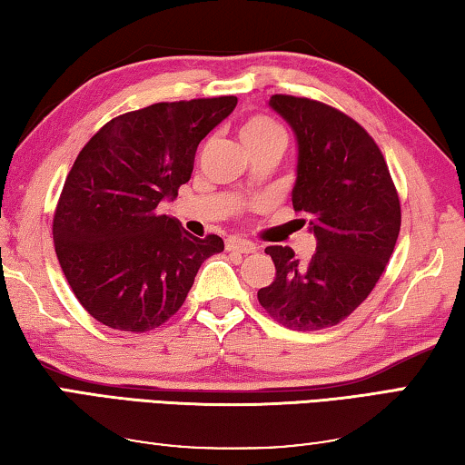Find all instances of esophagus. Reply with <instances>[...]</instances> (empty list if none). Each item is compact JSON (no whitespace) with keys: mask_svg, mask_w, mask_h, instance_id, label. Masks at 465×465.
<instances>
[{"mask_svg":"<svg viewBox=\"0 0 465 465\" xmlns=\"http://www.w3.org/2000/svg\"><path fill=\"white\" fill-rule=\"evenodd\" d=\"M255 249H257L255 242H251L247 239H241V237L226 239V251H237V253H253Z\"/></svg>","mask_w":465,"mask_h":465,"instance_id":"1","label":"esophagus"}]
</instances>
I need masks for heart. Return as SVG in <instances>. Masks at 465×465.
Segmentation results:
<instances>
[{"mask_svg":"<svg viewBox=\"0 0 465 465\" xmlns=\"http://www.w3.org/2000/svg\"><path fill=\"white\" fill-rule=\"evenodd\" d=\"M239 138L245 150L270 146V143H280V146L286 143L284 127L280 125L276 119H272L268 115H253L242 121V125L239 129Z\"/></svg>","mask_w":465,"mask_h":465,"instance_id":"1","label":"heart"}]
</instances>
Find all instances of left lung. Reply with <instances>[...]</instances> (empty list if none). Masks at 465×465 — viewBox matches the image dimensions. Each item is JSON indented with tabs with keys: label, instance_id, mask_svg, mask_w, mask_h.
I'll return each mask as SVG.
<instances>
[{
	"label": "left lung",
	"instance_id": "1",
	"mask_svg": "<svg viewBox=\"0 0 465 465\" xmlns=\"http://www.w3.org/2000/svg\"><path fill=\"white\" fill-rule=\"evenodd\" d=\"M270 104L294 129L292 205L309 216L317 251L299 262L291 247L265 249L276 278L257 299L288 330L317 331L344 322L379 282L400 234V197L383 152L346 113L291 94Z\"/></svg>",
	"mask_w": 465,
	"mask_h": 465
}]
</instances>
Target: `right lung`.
I'll list each match as a JSON object with an SVG mask.
<instances>
[{
  "label": "right lung",
  "instance_id": "obj_1",
  "mask_svg": "<svg viewBox=\"0 0 465 465\" xmlns=\"http://www.w3.org/2000/svg\"><path fill=\"white\" fill-rule=\"evenodd\" d=\"M237 96L156 103L111 119L88 140L61 189L53 242L75 299L96 322L143 333L177 313L195 273L224 249L158 212L192 179L200 142Z\"/></svg>",
  "mask_w": 465,
  "mask_h": 465
}]
</instances>
